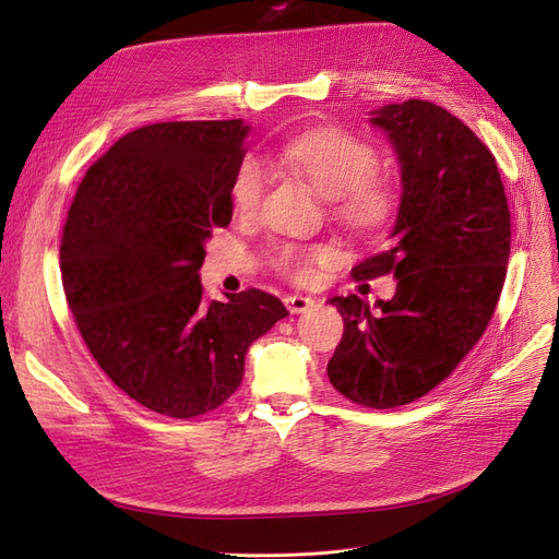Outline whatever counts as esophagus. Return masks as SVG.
<instances>
[{
	"mask_svg": "<svg viewBox=\"0 0 559 559\" xmlns=\"http://www.w3.org/2000/svg\"><path fill=\"white\" fill-rule=\"evenodd\" d=\"M284 305H286L288 311H292V314H302V311L314 307V300L307 298V296H286Z\"/></svg>",
	"mask_w": 559,
	"mask_h": 559,
	"instance_id": "esophagus-1",
	"label": "esophagus"
}]
</instances>
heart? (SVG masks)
Returning a JSON list of instances; mask_svg holds the SVG:
<instances>
[{
  "instance_id": "heart-1",
  "label": "heart",
  "mask_w": 559,
  "mask_h": 559,
  "mask_svg": "<svg viewBox=\"0 0 559 559\" xmlns=\"http://www.w3.org/2000/svg\"><path fill=\"white\" fill-rule=\"evenodd\" d=\"M280 158L300 171L323 197L340 225L355 236H371L388 227L396 213L399 192L388 176L378 174V148L342 126H323L302 132L280 148ZM267 169L254 153L242 155L231 181L229 197L238 213L252 215L265 192ZM337 252L330 245H277L273 265L286 277L307 282L319 265L332 263Z\"/></svg>"
}]
</instances>
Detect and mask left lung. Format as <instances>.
Returning a JSON list of instances; mask_svg holds the SVG:
<instances>
[{
    "label": "left lung",
    "instance_id": "left-lung-1",
    "mask_svg": "<svg viewBox=\"0 0 559 559\" xmlns=\"http://www.w3.org/2000/svg\"><path fill=\"white\" fill-rule=\"evenodd\" d=\"M401 163V204L381 252L355 280L396 277L378 311L357 296L330 302L344 337L328 362L353 404L396 408L431 392L479 342L507 277L511 217L493 153L461 119L411 98L371 111Z\"/></svg>",
    "mask_w": 559,
    "mask_h": 559
}]
</instances>
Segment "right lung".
<instances>
[{
    "mask_svg": "<svg viewBox=\"0 0 559 559\" xmlns=\"http://www.w3.org/2000/svg\"><path fill=\"white\" fill-rule=\"evenodd\" d=\"M250 126L167 121L128 132L86 169L66 217L63 294L109 381L188 419L238 390L254 340L288 317L248 288L206 300L204 242L231 222L229 181Z\"/></svg>",
    "mask_w": 559,
    "mask_h": 559,
    "instance_id": "right-lung-1",
    "label": "right lung"
}]
</instances>
